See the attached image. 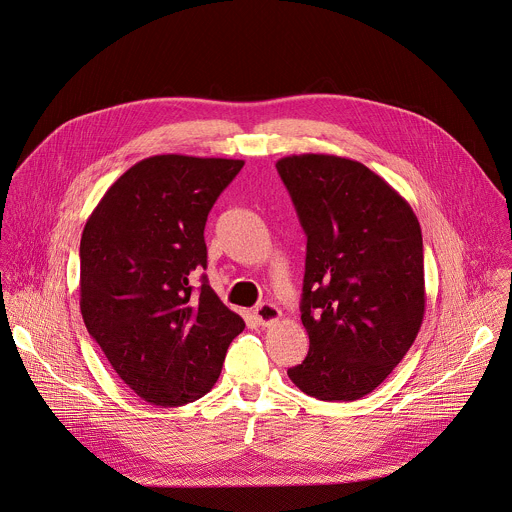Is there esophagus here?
<instances>
[{
    "mask_svg": "<svg viewBox=\"0 0 512 512\" xmlns=\"http://www.w3.org/2000/svg\"><path fill=\"white\" fill-rule=\"evenodd\" d=\"M253 315H255V319H257L259 325L269 327V325H273V323L279 321L281 311H279V307H275L273 303H261V305L253 311Z\"/></svg>",
    "mask_w": 512,
    "mask_h": 512,
    "instance_id": "34e87169",
    "label": "esophagus"
}]
</instances>
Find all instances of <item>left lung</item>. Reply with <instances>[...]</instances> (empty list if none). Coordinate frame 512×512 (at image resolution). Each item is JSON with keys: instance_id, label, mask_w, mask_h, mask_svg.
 <instances>
[{"instance_id": "left-lung-1", "label": "left lung", "mask_w": 512, "mask_h": 512, "mask_svg": "<svg viewBox=\"0 0 512 512\" xmlns=\"http://www.w3.org/2000/svg\"><path fill=\"white\" fill-rule=\"evenodd\" d=\"M307 235L305 361L289 379L319 401H357L403 361L425 315L423 235L411 205L359 161H277Z\"/></svg>"}]
</instances>
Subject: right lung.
Returning <instances> with one entry per match:
<instances>
[{"label": "right lung", "instance_id": "obj_1", "mask_svg": "<svg viewBox=\"0 0 512 512\" xmlns=\"http://www.w3.org/2000/svg\"><path fill=\"white\" fill-rule=\"evenodd\" d=\"M245 161L153 155L129 167L89 215L79 245V307L121 381L143 401L181 407L221 375L245 329L191 273L207 267L205 221Z\"/></svg>", "mask_w": 512, "mask_h": 512}]
</instances>
